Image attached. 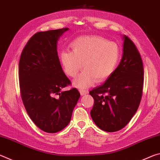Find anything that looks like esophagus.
<instances>
[{
  "instance_id": "34e87169",
  "label": "esophagus",
  "mask_w": 160,
  "mask_h": 160,
  "mask_svg": "<svg viewBox=\"0 0 160 160\" xmlns=\"http://www.w3.org/2000/svg\"><path fill=\"white\" fill-rule=\"evenodd\" d=\"M80 92L81 95H85V94H88L89 92V91L88 90H86V89H80Z\"/></svg>"
}]
</instances>
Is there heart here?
Segmentation results:
<instances>
[{
  "mask_svg": "<svg viewBox=\"0 0 160 160\" xmlns=\"http://www.w3.org/2000/svg\"><path fill=\"white\" fill-rule=\"evenodd\" d=\"M72 51L61 53L64 71L75 78L83 68L85 70L74 84L80 88L91 85L94 81L102 82L115 71L120 59V48L115 42L99 36L78 38L72 42Z\"/></svg>",
  "mask_w": 160,
  "mask_h": 160,
  "instance_id": "obj_1",
  "label": "heart"
}]
</instances>
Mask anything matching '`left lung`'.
Returning <instances> with one entry per match:
<instances>
[{
  "label": "left lung",
  "instance_id": "8db88e82",
  "mask_svg": "<svg viewBox=\"0 0 160 160\" xmlns=\"http://www.w3.org/2000/svg\"><path fill=\"white\" fill-rule=\"evenodd\" d=\"M120 63L104 84L90 92L94 99L91 117L100 129L116 132L124 128L137 112L143 89V63L132 40L123 37Z\"/></svg>",
  "mask_w": 160,
  "mask_h": 160
}]
</instances>
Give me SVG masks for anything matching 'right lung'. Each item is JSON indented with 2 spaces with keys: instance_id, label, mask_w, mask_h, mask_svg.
<instances>
[{
  "instance_id": "obj_1",
  "label": "right lung",
  "mask_w": 160,
  "mask_h": 160,
  "mask_svg": "<svg viewBox=\"0 0 160 160\" xmlns=\"http://www.w3.org/2000/svg\"><path fill=\"white\" fill-rule=\"evenodd\" d=\"M68 28L39 32L22 51L19 62L20 94L28 115L38 128L54 133L66 127L80 97L62 69L57 42Z\"/></svg>"
}]
</instances>
